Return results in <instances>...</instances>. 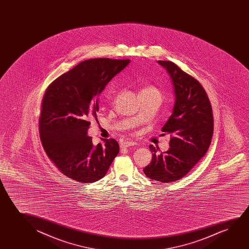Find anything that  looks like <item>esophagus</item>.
<instances>
[{
    "instance_id": "1",
    "label": "esophagus",
    "mask_w": 249,
    "mask_h": 249,
    "mask_svg": "<svg viewBox=\"0 0 249 249\" xmlns=\"http://www.w3.org/2000/svg\"><path fill=\"white\" fill-rule=\"evenodd\" d=\"M136 143L134 142H131V141H124L120 143V147L121 148H126V147L134 146Z\"/></svg>"
}]
</instances>
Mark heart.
<instances>
[{
    "mask_svg": "<svg viewBox=\"0 0 249 249\" xmlns=\"http://www.w3.org/2000/svg\"><path fill=\"white\" fill-rule=\"evenodd\" d=\"M140 93H150V94H157L161 98V92L160 90L157 89V87L152 85H147L143 87V89L140 90Z\"/></svg>",
    "mask_w": 249,
    "mask_h": 249,
    "instance_id": "b5f03b06",
    "label": "heart"
}]
</instances>
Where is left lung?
Here are the masks:
<instances>
[{
    "label": "left lung",
    "mask_w": 249,
    "mask_h": 249,
    "mask_svg": "<svg viewBox=\"0 0 249 249\" xmlns=\"http://www.w3.org/2000/svg\"><path fill=\"white\" fill-rule=\"evenodd\" d=\"M167 70L174 88L173 114L162 126L163 135L170 134V148L159 152L150 145L152 160L143 173L161 183L184 178L207 153L213 134L211 103L201 83L171 61L159 60Z\"/></svg>",
    "instance_id": "1"
}]
</instances>
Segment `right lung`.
I'll return each instance as SVG.
<instances>
[{
  "instance_id": "right-lung-1",
  "label": "right lung",
  "mask_w": 249,
  "mask_h": 249,
  "mask_svg": "<svg viewBox=\"0 0 249 249\" xmlns=\"http://www.w3.org/2000/svg\"><path fill=\"white\" fill-rule=\"evenodd\" d=\"M130 59L92 58L55 79L45 92L39 118L41 144L48 158L66 177L93 183L105 177L119 144L114 139L93 145L87 135L97 120V96Z\"/></svg>"
}]
</instances>
